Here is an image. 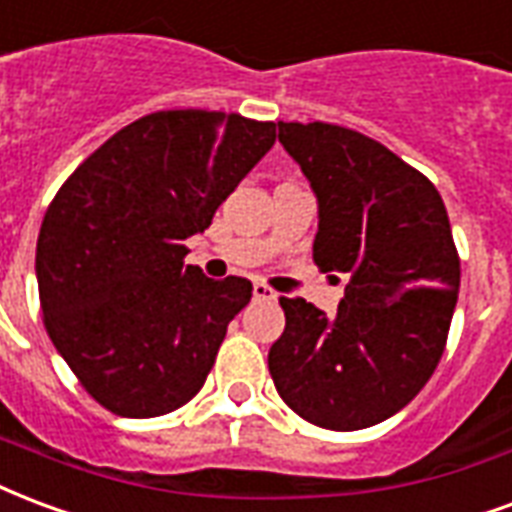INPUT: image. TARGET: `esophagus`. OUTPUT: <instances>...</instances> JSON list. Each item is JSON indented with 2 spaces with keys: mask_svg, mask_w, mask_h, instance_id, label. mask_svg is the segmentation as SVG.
I'll return each mask as SVG.
<instances>
[{
  "mask_svg": "<svg viewBox=\"0 0 512 512\" xmlns=\"http://www.w3.org/2000/svg\"><path fill=\"white\" fill-rule=\"evenodd\" d=\"M252 293H255L257 301H274V298H276V290H271V287L263 285V282H255Z\"/></svg>",
  "mask_w": 512,
  "mask_h": 512,
  "instance_id": "1",
  "label": "esophagus"
}]
</instances>
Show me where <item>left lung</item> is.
Here are the masks:
<instances>
[{"label":"left lung","mask_w":512,"mask_h":512,"mask_svg":"<svg viewBox=\"0 0 512 512\" xmlns=\"http://www.w3.org/2000/svg\"><path fill=\"white\" fill-rule=\"evenodd\" d=\"M276 127L317 195L314 263L350 282L331 320L304 298H279L285 333L268 372L314 426L369 429L418 396L448 342L461 282L448 211L420 170L361 132Z\"/></svg>","instance_id":"1"}]
</instances>
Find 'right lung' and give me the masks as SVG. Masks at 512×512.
<instances>
[{
    "instance_id": "1",
    "label": "right lung",
    "mask_w": 512,
    "mask_h": 512,
    "mask_svg": "<svg viewBox=\"0 0 512 512\" xmlns=\"http://www.w3.org/2000/svg\"><path fill=\"white\" fill-rule=\"evenodd\" d=\"M274 140V121L157 111L105 140L56 192L34 257L43 323L105 410L157 418L203 388L252 282L184 266V241Z\"/></svg>"
}]
</instances>
